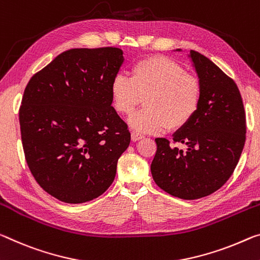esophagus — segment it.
I'll return each mask as SVG.
<instances>
[{
	"instance_id": "34e87169",
	"label": "esophagus",
	"mask_w": 260,
	"mask_h": 260,
	"mask_svg": "<svg viewBox=\"0 0 260 260\" xmlns=\"http://www.w3.org/2000/svg\"><path fill=\"white\" fill-rule=\"evenodd\" d=\"M131 138H132V141H139V140H141L143 138V135L137 133V132H132Z\"/></svg>"
}]
</instances>
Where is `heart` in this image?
I'll return each mask as SVG.
<instances>
[{"label": "heart", "mask_w": 260, "mask_h": 260, "mask_svg": "<svg viewBox=\"0 0 260 260\" xmlns=\"http://www.w3.org/2000/svg\"><path fill=\"white\" fill-rule=\"evenodd\" d=\"M110 96L115 112L131 114L145 98V106L128 119L137 133L159 134L168 127L183 128L194 117L201 103L198 78L167 56L154 55L138 61L129 78L117 74L111 81Z\"/></svg>", "instance_id": "heart-1"}]
</instances>
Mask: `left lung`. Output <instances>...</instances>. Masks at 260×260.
Segmentation results:
<instances>
[{
    "label": "left lung",
    "instance_id": "left-lung-1",
    "mask_svg": "<svg viewBox=\"0 0 260 260\" xmlns=\"http://www.w3.org/2000/svg\"><path fill=\"white\" fill-rule=\"evenodd\" d=\"M187 56L201 85L200 106L192 120L172 135L178 145L155 139L157 150L150 170L163 191L194 200L217 191L233 175L244 148L246 123L236 83L200 53L189 51Z\"/></svg>",
    "mask_w": 260,
    "mask_h": 260
}]
</instances>
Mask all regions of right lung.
<instances>
[{"mask_svg":"<svg viewBox=\"0 0 260 260\" xmlns=\"http://www.w3.org/2000/svg\"><path fill=\"white\" fill-rule=\"evenodd\" d=\"M123 61L117 47L73 48L26 85L19 109L24 154L37 183L57 200L86 203L113 183L131 142L110 96Z\"/></svg>","mask_w":260,"mask_h":260,"instance_id":"1","label":"right lung"}]
</instances>
